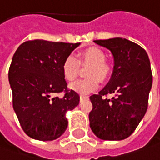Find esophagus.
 <instances>
[{
    "mask_svg": "<svg viewBox=\"0 0 160 160\" xmlns=\"http://www.w3.org/2000/svg\"><path fill=\"white\" fill-rule=\"evenodd\" d=\"M80 99H88V98H89V96H86V95H82V94H80Z\"/></svg>",
    "mask_w": 160,
    "mask_h": 160,
    "instance_id": "1",
    "label": "esophagus"
}]
</instances>
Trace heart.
Returning a JSON list of instances; mask_svg holds the SVG:
<instances>
[{"label":"heart","mask_w":160,"mask_h":160,"mask_svg":"<svg viewBox=\"0 0 160 160\" xmlns=\"http://www.w3.org/2000/svg\"><path fill=\"white\" fill-rule=\"evenodd\" d=\"M105 61V53L98 47H89L81 51L80 60L70 54L62 63L63 77L68 81H72L78 77L80 64L90 65L87 72V76L89 78L77 80L70 85L72 90L80 94H88L99 87V80L105 81L109 77L111 67Z\"/></svg>","instance_id":"1"}]
</instances>
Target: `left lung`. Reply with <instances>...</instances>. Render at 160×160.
Segmentation results:
<instances>
[{"label":"left lung","mask_w":160,"mask_h":160,"mask_svg":"<svg viewBox=\"0 0 160 160\" xmlns=\"http://www.w3.org/2000/svg\"><path fill=\"white\" fill-rule=\"evenodd\" d=\"M114 57V70L107 86L89 97V126L100 139L121 140L130 136L145 115L152 86L150 61L146 51L126 39L97 40ZM108 94H115L108 99Z\"/></svg>","instance_id":"obj_1"}]
</instances>
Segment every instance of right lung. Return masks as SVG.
Instances as JSON below:
<instances>
[{"label": "right lung", "mask_w": 160, "mask_h": 160, "mask_svg": "<svg viewBox=\"0 0 160 160\" xmlns=\"http://www.w3.org/2000/svg\"><path fill=\"white\" fill-rule=\"evenodd\" d=\"M79 45L34 40L15 52L9 69L12 106L23 131L34 139L61 137L68 127L66 112L79 105V94L68 89L62 74L65 58Z\"/></svg>", "instance_id": "right-lung-1"}]
</instances>
